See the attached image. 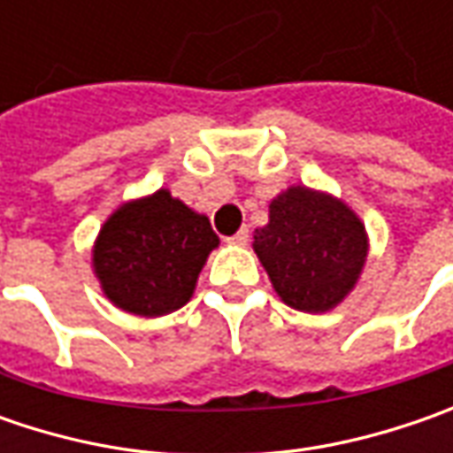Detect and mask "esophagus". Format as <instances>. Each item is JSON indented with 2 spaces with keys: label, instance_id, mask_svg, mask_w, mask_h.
I'll use <instances>...</instances> for the list:
<instances>
[{
  "label": "esophagus",
  "instance_id": "esophagus-1",
  "mask_svg": "<svg viewBox=\"0 0 453 453\" xmlns=\"http://www.w3.org/2000/svg\"><path fill=\"white\" fill-rule=\"evenodd\" d=\"M226 242H229V244H236V247H244V244L250 242V229H247V226H242V229H239L234 236H229Z\"/></svg>",
  "mask_w": 453,
  "mask_h": 453
}]
</instances>
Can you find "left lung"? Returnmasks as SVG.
Returning a JSON list of instances; mask_svg holds the SVG:
<instances>
[{
	"mask_svg": "<svg viewBox=\"0 0 453 453\" xmlns=\"http://www.w3.org/2000/svg\"><path fill=\"white\" fill-rule=\"evenodd\" d=\"M252 239L277 297L310 315L335 310L356 289L371 250L345 201L300 183L270 201V221Z\"/></svg>",
	"mask_w": 453,
	"mask_h": 453,
	"instance_id": "1",
	"label": "left lung"
}]
</instances>
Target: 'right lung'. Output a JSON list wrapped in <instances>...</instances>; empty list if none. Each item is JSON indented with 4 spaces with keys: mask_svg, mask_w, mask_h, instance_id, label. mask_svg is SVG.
Here are the masks:
<instances>
[{
    "mask_svg": "<svg viewBox=\"0 0 453 453\" xmlns=\"http://www.w3.org/2000/svg\"><path fill=\"white\" fill-rule=\"evenodd\" d=\"M217 247L209 217L158 188L123 201L105 219L93 244V274L118 310L161 318L194 297L201 270Z\"/></svg>",
    "mask_w": 453,
    "mask_h": 453,
    "instance_id": "add662e5",
    "label": "right lung"
}]
</instances>
